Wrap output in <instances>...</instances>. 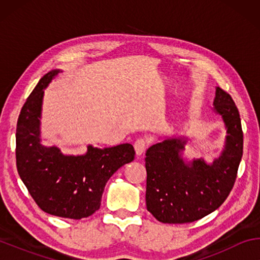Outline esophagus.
I'll return each mask as SVG.
<instances>
[{
    "label": "esophagus",
    "mask_w": 260,
    "mask_h": 260,
    "mask_svg": "<svg viewBox=\"0 0 260 260\" xmlns=\"http://www.w3.org/2000/svg\"><path fill=\"white\" fill-rule=\"evenodd\" d=\"M148 147V142L147 140L144 139H139L135 141L134 143V149H135V152H136V156H141L142 153L146 151V149Z\"/></svg>",
    "instance_id": "1"
}]
</instances>
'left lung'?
<instances>
[{
  "mask_svg": "<svg viewBox=\"0 0 260 260\" xmlns=\"http://www.w3.org/2000/svg\"><path fill=\"white\" fill-rule=\"evenodd\" d=\"M213 107L227 135L221 153L211 164L203 158L184 159V136L166 138L146 152V203L158 221L184 223L204 218L226 201L234 186L243 153L240 113L232 96L219 87Z\"/></svg>",
  "mask_w": 260,
  "mask_h": 260,
  "instance_id": "1",
  "label": "left lung"
}]
</instances>
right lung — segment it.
<instances>
[{"mask_svg": "<svg viewBox=\"0 0 260 260\" xmlns=\"http://www.w3.org/2000/svg\"><path fill=\"white\" fill-rule=\"evenodd\" d=\"M59 70L43 76L21 109L16 132V161L21 181L45 212L82 219L100 209L108 180L134 159L129 143L111 148L87 147L85 155H64L41 144L40 124L45 89Z\"/></svg>", "mask_w": 260, "mask_h": 260, "instance_id": "add662e5", "label": "right lung"}]
</instances>
